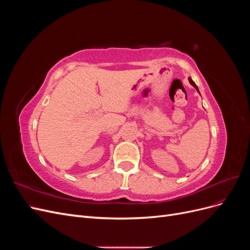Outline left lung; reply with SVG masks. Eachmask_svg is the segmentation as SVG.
I'll return each instance as SVG.
<instances>
[{
  "label": "left lung",
  "instance_id": "obj_1",
  "mask_svg": "<svg viewBox=\"0 0 250 250\" xmlns=\"http://www.w3.org/2000/svg\"><path fill=\"white\" fill-rule=\"evenodd\" d=\"M188 81H190V83H191V84H192V85H193V86H194V87H195L196 89H197V92L199 93V89H198V86L195 84V82H194V81L192 80V78H191V77H188ZM199 94H200V93H199Z\"/></svg>",
  "mask_w": 250,
  "mask_h": 250
}]
</instances>
